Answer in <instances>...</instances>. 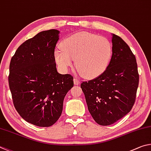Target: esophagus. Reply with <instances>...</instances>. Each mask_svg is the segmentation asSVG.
Wrapping results in <instances>:
<instances>
[{
	"instance_id": "esophagus-1",
	"label": "esophagus",
	"mask_w": 151,
	"mask_h": 151,
	"mask_svg": "<svg viewBox=\"0 0 151 151\" xmlns=\"http://www.w3.org/2000/svg\"><path fill=\"white\" fill-rule=\"evenodd\" d=\"M73 83H74V85L75 86H78L79 84H80V81L78 78H74L73 79Z\"/></svg>"
}]
</instances>
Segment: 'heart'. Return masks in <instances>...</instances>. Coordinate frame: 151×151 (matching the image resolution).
<instances>
[{"label":"heart","instance_id":"b5f03b06","mask_svg":"<svg viewBox=\"0 0 151 151\" xmlns=\"http://www.w3.org/2000/svg\"><path fill=\"white\" fill-rule=\"evenodd\" d=\"M60 50L54 52L55 61L60 68L66 71L75 65L83 78L93 79L107 70L112 56V46L109 40L102 36L80 32L63 40Z\"/></svg>","mask_w":151,"mask_h":151}]
</instances>
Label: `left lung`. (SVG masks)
Instances as JSON below:
<instances>
[{"mask_svg": "<svg viewBox=\"0 0 151 151\" xmlns=\"http://www.w3.org/2000/svg\"><path fill=\"white\" fill-rule=\"evenodd\" d=\"M112 56L107 70L98 77L83 81L92 117L100 125H110L130 112L136 99L139 76L134 55L126 42L112 34Z\"/></svg>", "mask_w": 151, "mask_h": 151, "instance_id": "1", "label": "left lung"}]
</instances>
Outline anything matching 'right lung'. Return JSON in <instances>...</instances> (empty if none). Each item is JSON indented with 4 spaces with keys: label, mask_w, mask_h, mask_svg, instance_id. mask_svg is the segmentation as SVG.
<instances>
[{
    "label": "right lung",
    "mask_w": 151,
    "mask_h": 151,
    "mask_svg": "<svg viewBox=\"0 0 151 151\" xmlns=\"http://www.w3.org/2000/svg\"><path fill=\"white\" fill-rule=\"evenodd\" d=\"M60 31H42L25 41L11 58L9 83L14 107L24 119L50 127L62 114L65 95L73 86L70 74L57 71L54 50Z\"/></svg>",
    "instance_id": "right-lung-1"
}]
</instances>
